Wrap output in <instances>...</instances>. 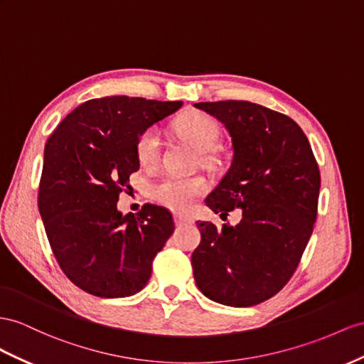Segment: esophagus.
<instances>
[{
    "mask_svg": "<svg viewBox=\"0 0 364 364\" xmlns=\"http://www.w3.org/2000/svg\"><path fill=\"white\" fill-rule=\"evenodd\" d=\"M189 223H192V218L184 217V215H175V225L176 226H184V225H189Z\"/></svg>",
    "mask_w": 364,
    "mask_h": 364,
    "instance_id": "1",
    "label": "esophagus"
}]
</instances>
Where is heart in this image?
Masks as SVG:
<instances>
[{
  "mask_svg": "<svg viewBox=\"0 0 364 364\" xmlns=\"http://www.w3.org/2000/svg\"><path fill=\"white\" fill-rule=\"evenodd\" d=\"M175 130L201 152L215 147L220 129L215 119L204 112H188L175 121ZM135 152L138 161L146 167L155 166L160 156V134L156 127H147L136 138ZM208 192V181L200 175H169L155 183L151 195L155 201L176 212L188 210L193 201Z\"/></svg>",
  "mask_w": 364,
  "mask_h": 364,
  "instance_id": "1",
  "label": "heart"
}]
</instances>
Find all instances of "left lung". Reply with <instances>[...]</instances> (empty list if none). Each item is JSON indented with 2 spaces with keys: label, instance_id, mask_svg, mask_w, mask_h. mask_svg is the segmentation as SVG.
Instances as JSON below:
<instances>
[{
  "label": "left lung",
  "instance_id": "1",
  "mask_svg": "<svg viewBox=\"0 0 364 364\" xmlns=\"http://www.w3.org/2000/svg\"><path fill=\"white\" fill-rule=\"evenodd\" d=\"M221 121L234 156L208 206L237 226L197 221L201 243L193 278L210 300L247 307L278 294L292 278L318 210L320 169L307 136L292 118L250 101L197 102Z\"/></svg>",
  "mask_w": 364,
  "mask_h": 364
}]
</instances>
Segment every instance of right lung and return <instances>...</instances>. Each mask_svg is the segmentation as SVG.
Instances as JSON below:
<instances>
[{"label":"right lung","mask_w":364,"mask_h":364,"mask_svg":"<svg viewBox=\"0 0 364 364\" xmlns=\"http://www.w3.org/2000/svg\"><path fill=\"white\" fill-rule=\"evenodd\" d=\"M181 106L126 95L93 98L46 141L38 209L55 259L85 292L129 296L151 278L156 254L175 230L172 213L147 203L123 217L117 203L139 169L138 135Z\"/></svg>","instance_id":"obj_1"}]
</instances>
